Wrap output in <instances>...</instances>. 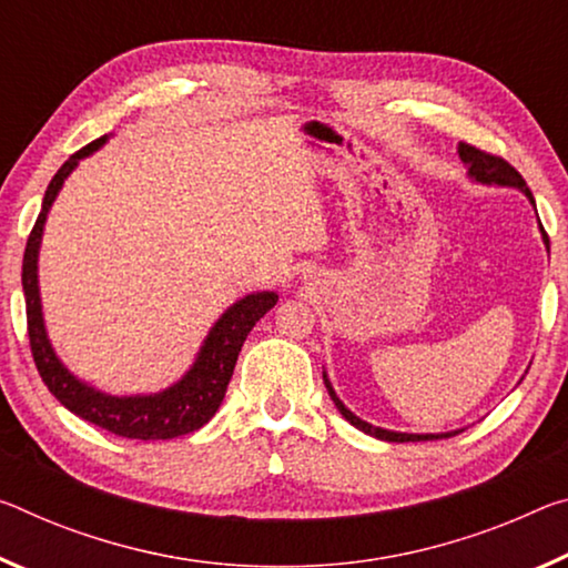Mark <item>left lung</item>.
<instances>
[{"label":"left lung","mask_w":568,"mask_h":568,"mask_svg":"<svg viewBox=\"0 0 568 568\" xmlns=\"http://www.w3.org/2000/svg\"><path fill=\"white\" fill-rule=\"evenodd\" d=\"M457 154H460V161L467 169V176H470L473 182L485 184V186L518 189V192L526 194V200L534 204V210H536V200H534V194H530V189L526 186L524 176H520L506 159L485 154V151L470 146V143H460V146H457ZM538 230H541L544 245L548 250V235L544 232L541 220H538ZM323 382H326V389L331 394V399H333V404H336V409L344 414V419L351 422V425H354L356 429L366 432V435H372L376 439H384V443H419V439H443V437H453V435H457V432H463V429H455V432H437V435H432V432H429V435H412V432H394V429L374 427V425H368V422H364L362 417H356V414L338 399V394H336V389H333V384H331L326 372H323Z\"/></svg>","instance_id":"left-lung-1"}]
</instances>
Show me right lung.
<instances>
[{"instance_id":"obj_1","label":"right lung","mask_w":568,"mask_h":568,"mask_svg":"<svg viewBox=\"0 0 568 568\" xmlns=\"http://www.w3.org/2000/svg\"><path fill=\"white\" fill-rule=\"evenodd\" d=\"M108 139H111V133L88 143L85 149H80L78 154L70 156L58 169L48 192H44L40 217L34 222L30 240H27L22 260V291L27 303V333H30L34 366H38L42 382L52 392V397L65 409L78 414L80 419L93 422L101 429L129 439L182 437L204 427L214 417V412L220 409L224 392H227V384L232 379V372H235L240 348L245 344L252 326L277 303V293L257 291L232 303L214 321V326L206 333L200 351H196L194 364L186 368L182 379L161 392L123 394V397H119V394L101 392L98 386L83 382L80 376L70 372L60 362V356L50 344L48 328H44L38 275L40 245L50 206L55 204L65 179L73 174L80 159H85L101 149Z\"/></svg>"}]
</instances>
